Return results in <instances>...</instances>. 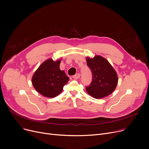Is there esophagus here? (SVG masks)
<instances>
[{
    "label": "esophagus",
    "instance_id": "obj_1",
    "mask_svg": "<svg viewBox=\"0 0 149 149\" xmlns=\"http://www.w3.org/2000/svg\"><path fill=\"white\" fill-rule=\"evenodd\" d=\"M72 77L74 78V79H79V78L80 77V74L79 73H77L75 75H74Z\"/></svg>",
    "mask_w": 149,
    "mask_h": 149
}]
</instances>
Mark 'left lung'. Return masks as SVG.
Wrapping results in <instances>:
<instances>
[{
	"label": "left lung",
	"instance_id": "8db88e82",
	"mask_svg": "<svg viewBox=\"0 0 149 149\" xmlns=\"http://www.w3.org/2000/svg\"><path fill=\"white\" fill-rule=\"evenodd\" d=\"M86 61L92 74V83L89 86L86 88L87 92L96 99L110 95L115 89L118 81L115 70L102 56L88 57Z\"/></svg>",
	"mask_w": 149,
	"mask_h": 149
}]
</instances>
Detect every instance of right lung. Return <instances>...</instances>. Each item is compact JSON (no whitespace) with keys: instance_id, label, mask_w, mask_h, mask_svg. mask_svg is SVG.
I'll use <instances>...</instances> for the list:
<instances>
[{"instance_id":"obj_1","label":"right lung","mask_w":149,"mask_h":149,"mask_svg":"<svg viewBox=\"0 0 149 149\" xmlns=\"http://www.w3.org/2000/svg\"><path fill=\"white\" fill-rule=\"evenodd\" d=\"M61 60L54 61L49 58L45 60L33 75L34 88L45 97L54 98L59 95L69 80L64 70L60 69Z\"/></svg>"}]
</instances>
